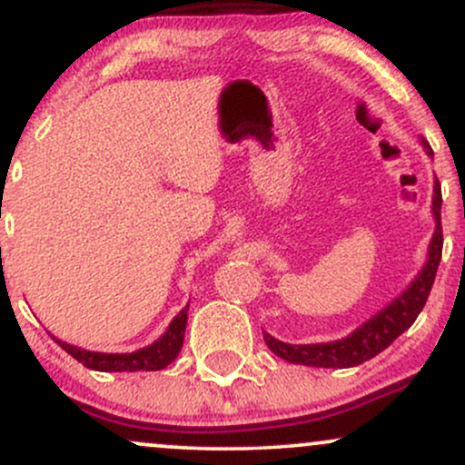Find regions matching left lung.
<instances>
[{"mask_svg": "<svg viewBox=\"0 0 465 465\" xmlns=\"http://www.w3.org/2000/svg\"><path fill=\"white\" fill-rule=\"evenodd\" d=\"M420 142L424 146L426 154L433 157V148L429 146V142ZM433 218L435 232L429 244V258H426L420 273L415 275V280L407 286V291L400 292L396 300L387 303L382 311H378L371 319H367L365 323L359 325L345 339L330 341V343L292 345L284 343V341H277L275 336L264 332V341L269 345V350L275 356H280V359L295 362V365L328 367V370L330 367L332 370L334 367L336 370L356 367L361 362L373 359L376 354H381L382 350H387L418 319L426 300H429L430 288H433L437 266H440L441 260V244H444V238H441V185L437 179L433 185Z\"/></svg>", "mask_w": 465, "mask_h": 465, "instance_id": "obj_1", "label": "left lung"}]
</instances>
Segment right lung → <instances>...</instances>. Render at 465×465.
I'll use <instances>...</instances> for the list:
<instances>
[{"mask_svg": "<svg viewBox=\"0 0 465 465\" xmlns=\"http://www.w3.org/2000/svg\"><path fill=\"white\" fill-rule=\"evenodd\" d=\"M185 323H188V306L181 311L177 317L173 319L168 325V330L159 336L154 343L148 348L129 351V354H104V351H92L83 350L78 345H69L65 341L52 339L67 351L69 356H74L78 362H83L87 370L95 371H157L168 367L170 362L179 356L181 348H183V334H185Z\"/></svg>", "mask_w": 465, "mask_h": 465, "instance_id": "right-lung-1", "label": "right lung"}]
</instances>
